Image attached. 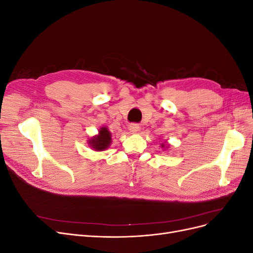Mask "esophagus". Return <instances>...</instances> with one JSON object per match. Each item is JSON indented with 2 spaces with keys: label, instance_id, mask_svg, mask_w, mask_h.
<instances>
[{
  "label": "esophagus",
  "instance_id": "esophagus-1",
  "mask_svg": "<svg viewBox=\"0 0 253 253\" xmlns=\"http://www.w3.org/2000/svg\"><path fill=\"white\" fill-rule=\"evenodd\" d=\"M139 126L138 125H136V124H132V125H129V126H128V129H129V132L131 133H137L139 131Z\"/></svg>",
  "mask_w": 253,
  "mask_h": 253
}]
</instances>
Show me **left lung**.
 Masks as SVG:
<instances>
[{
	"label": "left lung",
	"instance_id": "left-lung-1",
	"mask_svg": "<svg viewBox=\"0 0 253 253\" xmlns=\"http://www.w3.org/2000/svg\"><path fill=\"white\" fill-rule=\"evenodd\" d=\"M162 145H163V148H164V147H165V144H164V143H163V144H162Z\"/></svg>",
	"mask_w": 253,
	"mask_h": 253
}]
</instances>
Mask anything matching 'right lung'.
Wrapping results in <instances>:
<instances>
[{"mask_svg":"<svg viewBox=\"0 0 253 253\" xmlns=\"http://www.w3.org/2000/svg\"><path fill=\"white\" fill-rule=\"evenodd\" d=\"M112 142V134L108 129V127L102 126L99 129L98 135L94 136L93 138L88 140V144L95 151H104L110 147Z\"/></svg>","mask_w":253,"mask_h":253,"instance_id":"1","label":"right lung"}]
</instances>
